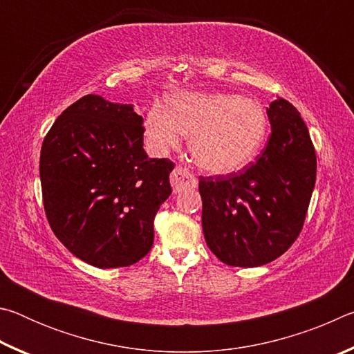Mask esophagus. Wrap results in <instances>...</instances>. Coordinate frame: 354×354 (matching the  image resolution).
<instances>
[{
	"instance_id": "1",
	"label": "esophagus",
	"mask_w": 354,
	"mask_h": 354,
	"mask_svg": "<svg viewBox=\"0 0 354 354\" xmlns=\"http://www.w3.org/2000/svg\"><path fill=\"white\" fill-rule=\"evenodd\" d=\"M170 183L175 194L184 190L185 187H196V178L185 169V167H176L170 175Z\"/></svg>"
}]
</instances>
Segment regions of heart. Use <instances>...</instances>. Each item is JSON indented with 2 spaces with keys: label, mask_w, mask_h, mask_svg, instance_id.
<instances>
[{
  "label": "heart",
  "mask_w": 354,
  "mask_h": 354,
  "mask_svg": "<svg viewBox=\"0 0 354 354\" xmlns=\"http://www.w3.org/2000/svg\"><path fill=\"white\" fill-rule=\"evenodd\" d=\"M145 134L160 153L189 147L195 162L214 175H227L248 165L263 145L268 118L257 101L236 93H181L169 109L154 103L145 115Z\"/></svg>",
  "instance_id": "1"
}]
</instances>
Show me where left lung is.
Here are the masks:
<instances>
[{
  "label": "left lung",
  "mask_w": 354,
  "mask_h": 354,
  "mask_svg": "<svg viewBox=\"0 0 354 354\" xmlns=\"http://www.w3.org/2000/svg\"><path fill=\"white\" fill-rule=\"evenodd\" d=\"M272 134L254 164L226 176H200L209 250L226 266L259 267L289 250L315 185L317 158L306 123L289 101L267 107Z\"/></svg>",
  "instance_id": "1"
}]
</instances>
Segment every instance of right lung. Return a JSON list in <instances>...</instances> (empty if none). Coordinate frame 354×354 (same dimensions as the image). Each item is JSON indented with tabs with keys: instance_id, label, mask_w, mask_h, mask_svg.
Masks as SVG:
<instances>
[{
	"instance_id": "1",
	"label": "right lung",
	"mask_w": 354,
	"mask_h": 354,
	"mask_svg": "<svg viewBox=\"0 0 354 354\" xmlns=\"http://www.w3.org/2000/svg\"><path fill=\"white\" fill-rule=\"evenodd\" d=\"M133 104L86 95L68 106L40 151L44 207L71 254L98 268L133 266L153 247V221L171 194L169 159L143 149Z\"/></svg>"
}]
</instances>
